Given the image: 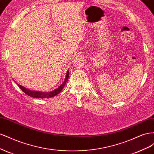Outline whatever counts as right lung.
<instances>
[{
  "instance_id": "obj_1",
  "label": "right lung",
  "mask_w": 154,
  "mask_h": 154,
  "mask_svg": "<svg viewBox=\"0 0 154 154\" xmlns=\"http://www.w3.org/2000/svg\"><path fill=\"white\" fill-rule=\"evenodd\" d=\"M68 78H69V71H67V74H66V79H65L64 82L62 83V85H60V87H58L57 89L54 90L53 91H51L49 92H40V91H32L28 88H26L24 87H22V85L18 84L17 83V85L19 87V88L20 89L24 92L25 94H26L27 95H28L29 96L32 97H36V98H49V97H54V96L57 95L60 92L63 88L64 87L65 85L66 84V83L68 80Z\"/></svg>"
}]
</instances>
